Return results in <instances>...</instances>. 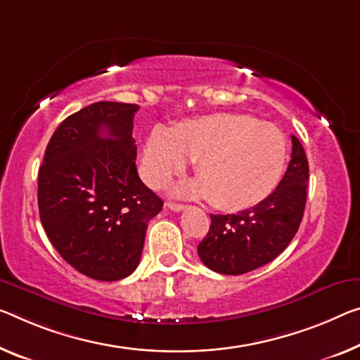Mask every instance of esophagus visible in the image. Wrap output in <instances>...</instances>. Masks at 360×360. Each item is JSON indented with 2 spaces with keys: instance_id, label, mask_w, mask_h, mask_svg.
Masks as SVG:
<instances>
[{
  "instance_id": "1",
  "label": "esophagus",
  "mask_w": 360,
  "mask_h": 360,
  "mask_svg": "<svg viewBox=\"0 0 360 360\" xmlns=\"http://www.w3.org/2000/svg\"><path fill=\"white\" fill-rule=\"evenodd\" d=\"M167 207L170 209V211H174V212H180V211H184L185 209V204H180V202H167Z\"/></svg>"
}]
</instances>
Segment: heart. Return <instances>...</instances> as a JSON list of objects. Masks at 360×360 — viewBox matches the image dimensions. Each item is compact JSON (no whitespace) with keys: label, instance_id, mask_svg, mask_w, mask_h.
<instances>
[{"label":"heart","instance_id":"b5f03b06","mask_svg":"<svg viewBox=\"0 0 360 360\" xmlns=\"http://www.w3.org/2000/svg\"><path fill=\"white\" fill-rule=\"evenodd\" d=\"M195 161L199 180L180 188L209 198L224 211H241L261 202L278 184L286 162V140L274 124L246 114H212L156 129L148 138L143 172L161 186Z\"/></svg>","mask_w":360,"mask_h":360}]
</instances>
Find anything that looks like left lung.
<instances>
[{"mask_svg": "<svg viewBox=\"0 0 360 360\" xmlns=\"http://www.w3.org/2000/svg\"><path fill=\"white\" fill-rule=\"evenodd\" d=\"M292 151L283 179L261 202L236 214H212L198 245L199 259L214 272L241 275L262 267L295 238L307 201L309 162L301 141L291 135Z\"/></svg>", "mask_w": 360, "mask_h": 360, "instance_id": "left-lung-1", "label": "left lung"}]
</instances>
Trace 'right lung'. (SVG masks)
Masks as SVG:
<instances>
[{
    "label": "right lung",
    "mask_w": 360,
    "mask_h": 360,
    "mask_svg": "<svg viewBox=\"0 0 360 360\" xmlns=\"http://www.w3.org/2000/svg\"><path fill=\"white\" fill-rule=\"evenodd\" d=\"M136 104L99 101L63 120L38 170V209L49 241L90 278H125L140 264L162 199L136 172ZM107 131V136L102 134Z\"/></svg>",
    "instance_id": "1"
}]
</instances>
